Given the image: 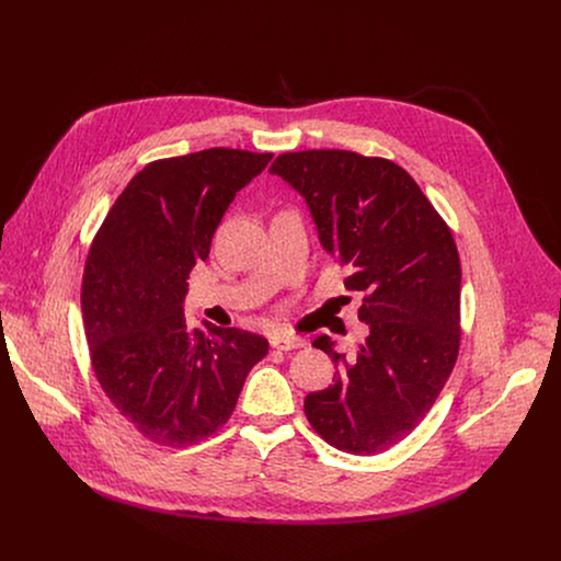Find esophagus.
<instances>
[{
	"label": "esophagus",
	"mask_w": 561,
	"mask_h": 561,
	"mask_svg": "<svg viewBox=\"0 0 561 561\" xmlns=\"http://www.w3.org/2000/svg\"><path fill=\"white\" fill-rule=\"evenodd\" d=\"M273 348L277 351H295V348H304L306 346V340L304 337H297V335H275L271 340Z\"/></svg>",
	"instance_id": "34e87169"
}]
</instances>
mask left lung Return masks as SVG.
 Here are the masks:
<instances>
[{
	"label": "left lung",
	"mask_w": 561,
	"mask_h": 561,
	"mask_svg": "<svg viewBox=\"0 0 561 561\" xmlns=\"http://www.w3.org/2000/svg\"><path fill=\"white\" fill-rule=\"evenodd\" d=\"M271 175L310 210L319 242L364 293L368 335L353 357L329 335L322 348L340 368L335 383L310 392L304 411L331 446L375 455L426 417L459 351L461 266L450 228L415 180L388 159L351 150L279 154Z\"/></svg>",
	"instance_id": "obj_1"
}]
</instances>
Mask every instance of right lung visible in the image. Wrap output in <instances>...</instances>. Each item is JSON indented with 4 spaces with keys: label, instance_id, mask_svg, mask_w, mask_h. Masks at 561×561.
Returning <instances> with one entry per match:
<instances>
[{
    "label": "right lung",
    "instance_id": "add662e5",
    "mask_svg": "<svg viewBox=\"0 0 561 561\" xmlns=\"http://www.w3.org/2000/svg\"><path fill=\"white\" fill-rule=\"evenodd\" d=\"M271 159L234 148L159 159L130 180L93 239L82 284L91 362L115 409L154 444L182 448L221 428L268 353L242 329H191L184 299L226 208Z\"/></svg>",
    "mask_w": 561,
    "mask_h": 561
}]
</instances>
